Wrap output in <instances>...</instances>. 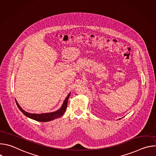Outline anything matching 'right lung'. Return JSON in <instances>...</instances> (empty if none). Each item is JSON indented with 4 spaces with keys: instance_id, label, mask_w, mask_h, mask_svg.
Listing matches in <instances>:
<instances>
[{
    "instance_id": "add662e5",
    "label": "right lung",
    "mask_w": 156,
    "mask_h": 156,
    "mask_svg": "<svg viewBox=\"0 0 156 156\" xmlns=\"http://www.w3.org/2000/svg\"><path fill=\"white\" fill-rule=\"evenodd\" d=\"M70 93L69 94V95L66 97L62 105V107L58 109V110L55 111V112H51V113H44V114H30L28 112H27L26 111H25L23 109H22V108L20 106L18 103L17 102L16 100L15 99L16 104L18 107V108L20 110L21 112L23 113L25 116L34 120L37 122H49L51 120H53L55 119L60 118L62 117L66 109V107H67V103H68V100L70 97Z\"/></svg>"
}]
</instances>
